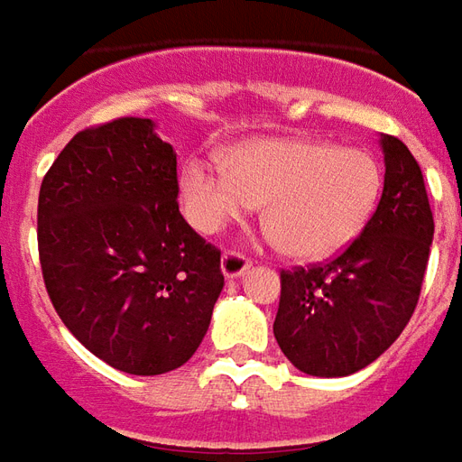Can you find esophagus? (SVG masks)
<instances>
[{
	"label": "esophagus",
	"instance_id": "esophagus-1",
	"mask_svg": "<svg viewBox=\"0 0 462 462\" xmlns=\"http://www.w3.org/2000/svg\"><path fill=\"white\" fill-rule=\"evenodd\" d=\"M248 268H251V261L244 254H238V251H226V254L221 255V271H224L226 278H238Z\"/></svg>",
	"mask_w": 462,
	"mask_h": 462
}]
</instances>
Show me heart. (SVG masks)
Returning a JSON list of instances; mask_svg holds the SVG:
<instances>
[{
  "label": "heart",
  "mask_w": 462,
  "mask_h": 462,
  "mask_svg": "<svg viewBox=\"0 0 462 462\" xmlns=\"http://www.w3.org/2000/svg\"><path fill=\"white\" fill-rule=\"evenodd\" d=\"M224 167L189 160L181 167L184 211L214 234L255 204L285 255L312 261L337 254L372 218L382 197V167L359 147L265 137L224 154Z\"/></svg>",
  "instance_id": "obj_1"
}]
</instances>
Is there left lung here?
I'll use <instances>...</instances> for the list:
<instances>
[{
    "label": "left lung",
    "mask_w": 462,
    "mask_h": 462,
    "mask_svg": "<svg viewBox=\"0 0 462 462\" xmlns=\"http://www.w3.org/2000/svg\"><path fill=\"white\" fill-rule=\"evenodd\" d=\"M383 189L362 234L335 258L281 271L273 335L312 376H346L382 356L409 325L433 241V211L419 162L382 134Z\"/></svg>",
    "instance_id": "obj_1"
}]
</instances>
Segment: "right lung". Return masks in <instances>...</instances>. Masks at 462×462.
<instances>
[{
	"mask_svg": "<svg viewBox=\"0 0 462 462\" xmlns=\"http://www.w3.org/2000/svg\"><path fill=\"white\" fill-rule=\"evenodd\" d=\"M177 154L147 117L73 134L39 191V261L73 337L120 372L189 359L224 288L221 251L180 214Z\"/></svg>",
	"mask_w": 462,
	"mask_h": 462,
	"instance_id": "right-lung-1",
	"label": "right lung"
}]
</instances>
